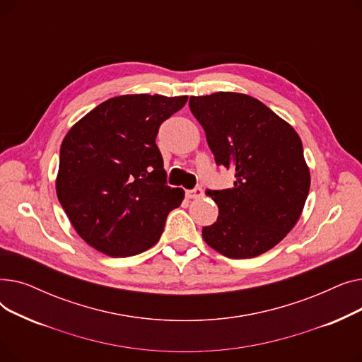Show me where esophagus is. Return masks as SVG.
<instances>
[{
    "instance_id": "esophagus-1",
    "label": "esophagus",
    "mask_w": 362,
    "mask_h": 362,
    "mask_svg": "<svg viewBox=\"0 0 362 362\" xmlns=\"http://www.w3.org/2000/svg\"><path fill=\"white\" fill-rule=\"evenodd\" d=\"M202 195H204V192L201 187H195V189H191V191H186L187 199H197V198H201Z\"/></svg>"
}]
</instances>
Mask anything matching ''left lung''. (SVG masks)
<instances>
[{
	"instance_id": "obj_1",
	"label": "left lung",
	"mask_w": 362,
	"mask_h": 362,
	"mask_svg": "<svg viewBox=\"0 0 362 362\" xmlns=\"http://www.w3.org/2000/svg\"><path fill=\"white\" fill-rule=\"evenodd\" d=\"M216 164L235 171L233 187L206 191L217 221L202 227L213 250L233 259L254 258L286 236L310 192V168L295 129L250 95L216 92L189 98Z\"/></svg>"
}]
</instances>
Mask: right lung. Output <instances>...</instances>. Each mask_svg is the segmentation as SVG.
<instances>
[{"label": "right lung", "instance_id": "1", "mask_svg": "<svg viewBox=\"0 0 362 362\" xmlns=\"http://www.w3.org/2000/svg\"><path fill=\"white\" fill-rule=\"evenodd\" d=\"M187 101L135 93L114 97L73 124L60 148L55 191L78 235L119 258L154 246L185 191L165 185L158 127Z\"/></svg>", "mask_w": 362, "mask_h": 362}]
</instances>
